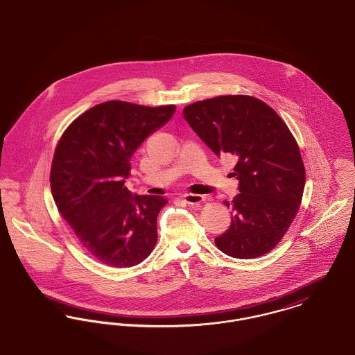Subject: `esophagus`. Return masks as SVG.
<instances>
[{"instance_id":"1","label":"esophagus","mask_w":355,"mask_h":355,"mask_svg":"<svg viewBox=\"0 0 355 355\" xmlns=\"http://www.w3.org/2000/svg\"><path fill=\"white\" fill-rule=\"evenodd\" d=\"M182 200H184L187 204L198 205V204H201V202L205 200V197L201 196V194H191V193H188V194H184V196H182Z\"/></svg>"}]
</instances>
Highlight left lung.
Listing matches in <instances>:
<instances>
[{
  "label": "left lung",
  "instance_id": "obj_1",
  "mask_svg": "<svg viewBox=\"0 0 355 355\" xmlns=\"http://www.w3.org/2000/svg\"><path fill=\"white\" fill-rule=\"evenodd\" d=\"M191 130L218 155L232 157L239 193L231 224L215 238L224 254L251 259L273 250L297 215L305 185L300 150L282 119L250 96H218L184 108Z\"/></svg>",
  "mask_w": 355,
  "mask_h": 355
}]
</instances>
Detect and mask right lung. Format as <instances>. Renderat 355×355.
<instances>
[{"instance_id":"add662e5","label":"right lung","mask_w":355,"mask_h":355,"mask_svg":"<svg viewBox=\"0 0 355 355\" xmlns=\"http://www.w3.org/2000/svg\"><path fill=\"white\" fill-rule=\"evenodd\" d=\"M174 105L98 104L60 137L51 166V191L82 247L112 268L143 262L157 243V218L167 200L124 187L137 147L173 117Z\"/></svg>"}]
</instances>
